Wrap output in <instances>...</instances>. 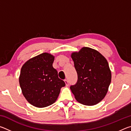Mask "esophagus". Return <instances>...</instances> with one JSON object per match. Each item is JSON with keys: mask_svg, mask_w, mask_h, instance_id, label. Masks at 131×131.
Here are the masks:
<instances>
[{"mask_svg": "<svg viewBox=\"0 0 131 131\" xmlns=\"http://www.w3.org/2000/svg\"><path fill=\"white\" fill-rule=\"evenodd\" d=\"M64 81H65V83L66 86H68V85H69V83H68V80H66V79L64 80Z\"/></svg>", "mask_w": 131, "mask_h": 131, "instance_id": "esophagus-1", "label": "esophagus"}]
</instances>
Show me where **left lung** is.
<instances>
[{"label":"left lung","instance_id":"8db88e82","mask_svg":"<svg viewBox=\"0 0 131 131\" xmlns=\"http://www.w3.org/2000/svg\"><path fill=\"white\" fill-rule=\"evenodd\" d=\"M71 57L78 77L77 83L70 87L75 99L87 106L100 102L107 94L112 79L106 59L89 47L73 52Z\"/></svg>","mask_w":131,"mask_h":131}]
</instances>
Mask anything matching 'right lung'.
I'll list each match as a JSON object with an SVG mask.
<instances>
[{
	"mask_svg": "<svg viewBox=\"0 0 131 131\" xmlns=\"http://www.w3.org/2000/svg\"><path fill=\"white\" fill-rule=\"evenodd\" d=\"M54 57L44 52L29 59L22 66L19 85L24 97L36 107H45L54 103L65 83L53 68Z\"/></svg>",
	"mask_w": 131,
	"mask_h": 131,
	"instance_id": "add662e5",
	"label": "right lung"
}]
</instances>
